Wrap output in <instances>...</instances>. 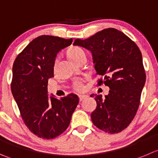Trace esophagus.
<instances>
[{"label":"esophagus","instance_id":"esophagus-1","mask_svg":"<svg viewBox=\"0 0 158 158\" xmlns=\"http://www.w3.org/2000/svg\"><path fill=\"white\" fill-rule=\"evenodd\" d=\"M87 98L86 95H80L79 96V100H80V102H81V101H83L84 99H85Z\"/></svg>","mask_w":158,"mask_h":158}]
</instances>
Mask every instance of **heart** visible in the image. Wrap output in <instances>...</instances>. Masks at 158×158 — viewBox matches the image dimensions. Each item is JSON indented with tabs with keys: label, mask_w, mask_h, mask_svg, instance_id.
<instances>
[{
	"label": "heart",
	"mask_w": 158,
	"mask_h": 158,
	"mask_svg": "<svg viewBox=\"0 0 158 158\" xmlns=\"http://www.w3.org/2000/svg\"><path fill=\"white\" fill-rule=\"evenodd\" d=\"M67 55L70 60L73 61V62L78 63L80 62V60H81L82 59H86V54L85 52L80 47H71L67 51ZM73 89L75 91H77V92H81L85 89V85H84L83 81L79 80L73 83Z\"/></svg>",
	"instance_id": "b5f03b06"
}]
</instances>
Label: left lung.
I'll use <instances>...</instances> for the list:
<instances>
[{
	"mask_svg": "<svg viewBox=\"0 0 158 158\" xmlns=\"http://www.w3.org/2000/svg\"><path fill=\"white\" fill-rule=\"evenodd\" d=\"M74 46L91 52L96 73L103 77L98 85L109 88L108 95L91 94L97 107L91 115L94 125L106 133H118L134 118L145 85L142 54L136 43L113 28L98 31L86 40L77 39Z\"/></svg>",
	"mask_w": 158,
	"mask_h": 158,
	"instance_id": "8db88e82",
	"label": "left lung"
}]
</instances>
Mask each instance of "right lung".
<instances>
[{"label": "right lung", "instance_id": "obj_1", "mask_svg": "<svg viewBox=\"0 0 158 158\" xmlns=\"http://www.w3.org/2000/svg\"><path fill=\"white\" fill-rule=\"evenodd\" d=\"M72 42V39L40 35L30 42L13 64L11 92L26 127L43 139H52L64 133L79 102L77 94L57 99L49 98L47 91L56 54Z\"/></svg>", "mask_w": 158, "mask_h": 158}]
</instances>
